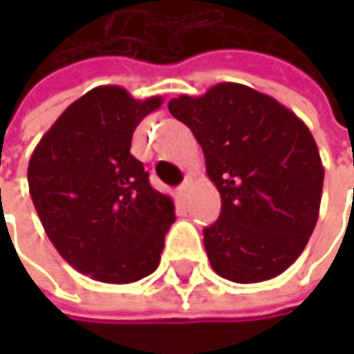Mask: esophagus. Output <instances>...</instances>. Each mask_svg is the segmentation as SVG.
<instances>
[{"label":"esophagus","mask_w":354,"mask_h":354,"mask_svg":"<svg viewBox=\"0 0 354 354\" xmlns=\"http://www.w3.org/2000/svg\"><path fill=\"white\" fill-rule=\"evenodd\" d=\"M190 188H192V178L186 176L184 178V182L178 186V192H180L182 196H188V194H190Z\"/></svg>","instance_id":"obj_1"}]
</instances>
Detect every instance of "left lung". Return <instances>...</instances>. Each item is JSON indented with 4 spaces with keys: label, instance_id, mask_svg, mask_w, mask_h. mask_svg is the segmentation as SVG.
Masks as SVG:
<instances>
[{
    "label": "left lung",
    "instance_id": "obj_1",
    "mask_svg": "<svg viewBox=\"0 0 354 354\" xmlns=\"http://www.w3.org/2000/svg\"><path fill=\"white\" fill-rule=\"evenodd\" d=\"M168 110L205 153L221 194L219 219L203 230L213 270L234 283L285 272L318 223L324 166L310 129L274 98L242 84L172 98Z\"/></svg>",
    "mask_w": 354,
    "mask_h": 354
}]
</instances>
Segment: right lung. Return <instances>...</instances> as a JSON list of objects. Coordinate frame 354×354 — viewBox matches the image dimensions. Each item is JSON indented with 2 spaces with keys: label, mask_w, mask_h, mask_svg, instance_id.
I'll return each instance as SVG.
<instances>
[{
  "label": "right lung",
  "mask_w": 354,
  "mask_h": 354,
  "mask_svg": "<svg viewBox=\"0 0 354 354\" xmlns=\"http://www.w3.org/2000/svg\"><path fill=\"white\" fill-rule=\"evenodd\" d=\"M160 106V96L94 88L65 108L30 158L28 188L48 240L94 281L124 285L151 274L176 221L172 198L151 188L131 153L137 124Z\"/></svg>",
  "instance_id": "1"
}]
</instances>
